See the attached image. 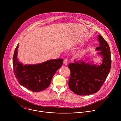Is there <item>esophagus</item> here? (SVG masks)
<instances>
[{
  "label": "esophagus",
  "mask_w": 121,
  "mask_h": 121,
  "mask_svg": "<svg viewBox=\"0 0 121 121\" xmlns=\"http://www.w3.org/2000/svg\"><path fill=\"white\" fill-rule=\"evenodd\" d=\"M63 63H64V64L65 65H66L68 63V60H67V58H65L64 59V61H63Z\"/></svg>",
  "instance_id": "1"
}]
</instances>
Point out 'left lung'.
Here are the masks:
<instances>
[{"label":"left lung","instance_id":"obj_1","mask_svg":"<svg viewBox=\"0 0 121 121\" xmlns=\"http://www.w3.org/2000/svg\"><path fill=\"white\" fill-rule=\"evenodd\" d=\"M99 46L96 50L103 56L99 65H91L84 61H76L68 65L70 70L68 86L71 91L78 95H89L98 92L105 81L111 67L109 45L100 35H98Z\"/></svg>","mask_w":121,"mask_h":121}]
</instances>
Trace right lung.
Wrapping results in <instances>:
<instances>
[{
  "label": "right lung",
  "mask_w": 121,
  "mask_h": 121,
  "mask_svg": "<svg viewBox=\"0 0 121 121\" xmlns=\"http://www.w3.org/2000/svg\"><path fill=\"white\" fill-rule=\"evenodd\" d=\"M18 48V44L13 56L14 73L17 81L33 92L45 90L49 87L56 71L61 67L63 59L50 60L40 64L23 65L17 59Z\"/></svg>",
  "instance_id": "add662e5"
}]
</instances>
